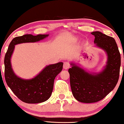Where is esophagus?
<instances>
[{
  "label": "esophagus",
  "mask_w": 124,
  "mask_h": 124,
  "mask_svg": "<svg viewBox=\"0 0 124 124\" xmlns=\"http://www.w3.org/2000/svg\"><path fill=\"white\" fill-rule=\"evenodd\" d=\"M70 67V64L69 62H64V63H63V69H64L67 70L68 69H69Z\"/></svg>",
  "instance_id": "obj_1"
}]
</instances>
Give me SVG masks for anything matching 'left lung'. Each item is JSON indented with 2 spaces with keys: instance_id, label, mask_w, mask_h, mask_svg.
I'll return each instance as SVG.
<instances>
[{
  "instance_id": "8db88e82",
  "label": "left lung",
  "mask_w": 124,
  "mask_h": 124,
  "mask_svg": "<svg viewBox=\"0 0 124 124\" xmlns=\"http://www.w3.org/2000/svg\"><path fill=\"white\" fill-rule=\"evenodd\" d=\"M91 34L94 36L96 46L107 53L106 67L97 74L88 73L73 63L69 69L73 95L77 101L86 103L102 100L114 89L119 78L121 66L120 53L114 38L99 31Z\"/></svg>"
}]
</instances>
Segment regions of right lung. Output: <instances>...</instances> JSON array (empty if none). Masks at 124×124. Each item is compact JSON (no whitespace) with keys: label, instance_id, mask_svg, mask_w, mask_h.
Masks as SVG:
<instances>
[{"label":"right lung","instance_id":"add662e5","mask_svg":"<svg viewBox=\"0 0 124 124\" xmlns=\"http://www.w3.org/2000/svg\"><path fill=\"white\" fill-rule=\"evenodd\" d=\"M49 35L31 34L16 37L11 41L4 58V76L8 86L22 102L27 103H39L45 102L51 96L54 81L62 71L63 62L50 64L45 67L37 76L31 79L19 78L14 73L10 58L16 45L24 43H34L48 36Z\"/></svg>","mask_w":124,"mask_h":124}]
</instances>
